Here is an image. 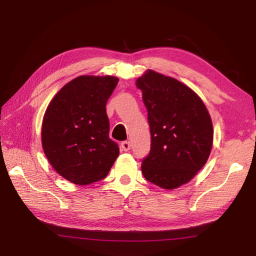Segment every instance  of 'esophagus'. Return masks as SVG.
Wrapping results in <instances>:
<instances>
[{
  "mask_svg": "<svg viewBox=\"0 0 256 256\" xmlns=\"http://www.w3.org/2000/svg\"><path fill=\"white\" fill-rule=\"evenodd\" d=\"M120 148H122L123 151H128L130 148H131V143H130L128 141H123L122 143H120Z\"/></svg>",
  "mask_w": 256,
  "mask_h": 256,
  "instance_id": "1",
  "label": "esophagus"
}]
</instances>
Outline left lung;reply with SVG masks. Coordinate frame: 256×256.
<instances>
[{"mask_svg":"<svg viewBox=\"0 0 256 256\" xmlns=\"http://www.w3.org/2000/svg\"><path fill=\"white\" fill-rule=\"evenodd\" d=\"M136 86L142 90L151 132L142 174L162 189L179 188L198 174L210 154V115L200 97L172 77L148 69Z\"/></svg>","mask_w":256,"mask_h":256,"instance_id":"8db88e82","label":"left lung"}]
</instances>
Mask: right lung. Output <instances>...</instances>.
Masks as SVG:
<instances>
[{
    "mask_svg": "<svg viewBox=\"0 0 256 256\" xmlns=\"http://www.w3.org/2000/svg\"><path fill=\"white\" fill-rule=\"evenodd\" d=\"M118 78L84 75L67 82L48 105L41 142L51 166L70 182L104 179L120 154L108 136L106 103Z\"/></svg>",
    "mask_w": 256,
    "mask_h": 256,
    "instance_id": "1",
    "label": "right lung"
}]
</instances>
